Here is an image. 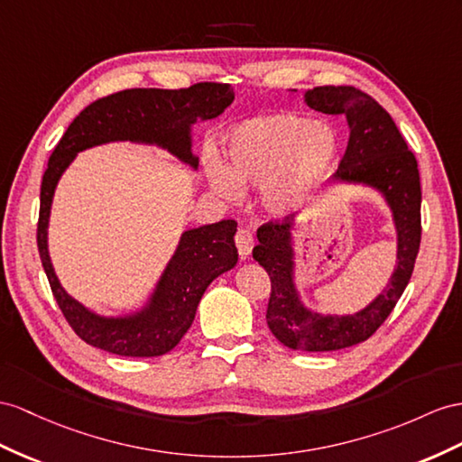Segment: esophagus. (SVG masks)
I'll list each match as a JSON object with an SVG mask.
<instances>
[{
  "label": "esophagus",
  "instance_id": "esophagus-1",
  "mask_svg": "<svg viewBox=\"0 0 462 462\" xmlns=\"http://www.w3.org/2000/svg\"><path fill=\"white\" fill-rule=\"evenodd\" d=\"M236 247L242 257H250L254 250V232L250 228H240L236 232Z\"/></svg>",
  "mask_w": 462,
  "mask_h": 462
}]
</instances>
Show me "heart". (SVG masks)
<instances>
[{
  "label": "heart",
  "mask_w": 462,
  "mask_h": 462,
  "mask_svg": "<svg viewBox=\"0 0 462 462\" xmlns=\"http://www.w3.org/2000/svg\"><path fill=\"white\" fill-rule=\"evenodd\" d=\"M337 136L332 126L309 115L281 111L236 125L226 138V170L210 162L212 187L226 199H238V183H263L271 207L289 210L304 203L316 183L332 168Z\"/></svg>",
  "instance_id": "heart-1"
}]
</instances>
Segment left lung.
Returning <instances> with one entry per match:
<instances>
[{"label": "left lung", "mask_w": 462, "mask_h": 462, "mask_svg": "<svg viewBox=\"0 0 462 462\" xmlns=\"http://www.w3.org/2000/svg\"><path fill=\"white\" fill-rule=\"evenodd\" d=\"M304 97L316 111L346 116L349 140L336 180L369 183L383 191L398 230V265L383 294L353 316H320L304 309L294 289L287 218L259 226L252 255L271 279L265 316L271 334L291 349L337 351L369 339L410 282L421 242L420 170L393 116L369 93L353 86H322L306 91Z\"/></svg>", "instance_id": "left-lung-1"}]
</instances>
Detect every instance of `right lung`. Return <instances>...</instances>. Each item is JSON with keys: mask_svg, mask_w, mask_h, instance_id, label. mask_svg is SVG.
I'll return each instance as SVG.
<instances>
[{"mask_svg": "<svg viewBox=\"0 0 462 462\" xmlns=\"http://www.w3.org/2000/svg\"><path fill=\"white\" fill-rule=\"evenodd\" d=\"M232 101L230 86L217 81H200L181 89L116 91L88 105L56 144L41 183L37 245L54 299L69 328L86 344L121 357H158L171 351L191 328L207 287L238 262L234 244L238 224L220 220L187 230L146 309L136 316L109 320L68 297L54 275L46 247V228L52 195L62 171L78 152L111 140L160 144L195 168L197 158L191 153L189 128L197 118L218 116Z\"/></svg>", "mask_w": 462, "mask_h": 462, "instance_id": "right-lung-1", "label": "right lung"}]
</instances>
